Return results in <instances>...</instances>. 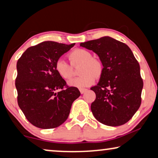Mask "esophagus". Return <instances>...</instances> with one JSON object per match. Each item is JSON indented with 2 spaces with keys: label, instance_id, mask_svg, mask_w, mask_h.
<instances>
[{
  "label": "esophagus",
  "instance_id": "obj_1",
  "mask_svg": "<svg viewBox=\"0 0 158 158\" xmlns=\"http://www.w3.org/2000/svg\"><path fill=\"white\" fill-rule=\"evenodd\" d=\"M79 90H80V92H81V94H84V93H85V91H87L88 89H87V88H79Z\"/></svg>",
  "mask_w": 158,
  "mask_h": 158
}]
</instances>
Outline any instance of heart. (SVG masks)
<instances>
[{"label":"heart","instance_id":"heart-1","mask_svg":"<svg viewBox=\"0 0 158 158\" xmlns=\"http://www.w3.org/2000/svg\"><path fill=\"white\" fill-rule=\"evenodd\" d=\"M70 64L63 59H58L55 62V70L64 80L70 79L74 75L73 67L78 64L82 65L79 73L81 76L69 81V85L74 87H88L94 83L96 77L98 78L102 75L103 63L101 60L94 58L92 54L84 49H75L68 54Z\"/></svg>","mask_w":158,"mask_h":158}]
</instances>
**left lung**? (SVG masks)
<instances>
[{
  "label": "left lung",
  "instance_id": "1",
  "mask_svg": "<svg viewBox=\"0 0 158 158\" xmlns=\"http://www.w3.org/2000/svg\"><path fill=\"white\" fill-rule=\"evenodd\" d=\"M96 53L103 63L99 83L90 90L96 100L90 109L102 124L121 126L132 118L141 105L143 81L140 68L130 48L109 36L81 43Z\"/></svg>",
  "mask_w": 158,
  "mask_h": 158
}]
</instances>
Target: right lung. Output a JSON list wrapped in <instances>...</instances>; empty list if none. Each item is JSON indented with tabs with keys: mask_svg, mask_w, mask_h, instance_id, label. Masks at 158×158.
Instances as JSON below:
<instances>
[{
	"mask_svg": "<svg viewBox=\"0 0 158 158\" xmlns=\"http://www.w3.org/2000/svg\"><path fill=\"white\" fill-rule=\"evenodd\" d=\"M74 45L43 42L29 47L18 60L15 85L19 106L38 128L53 129L63 124L73 101L81 96L55 70L56 61Z\"/></svg>",
	"mask_w": 158,
	"mask_h": 158,
	"instance_id": "right-lung-1",
	"label": "right lung"
}]
</instances>
